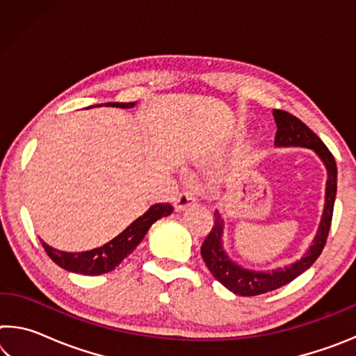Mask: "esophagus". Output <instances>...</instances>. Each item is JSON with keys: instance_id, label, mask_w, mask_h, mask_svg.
<instances>
[{"instance_id": "1", "label": "esophagus", "mask_w": 356, "mask_h": 356, "mask_svg": "<svg viewBox=\"0 0 356 356\" xmlns=\"http://www.w3.org/2000/svg\"><path fill=\"white\" fill-rule=\"evenodd\" d=\"M195 201H196L195 191H193L191 188H185L176 196V201H174V207H176L177 210H182L185 207L191 206V204Z\"/></svg>"}]
</instances>
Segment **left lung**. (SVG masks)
<instances>
[{"mask_svg": "<svg viewBox=\"0 0 356 356\" xmlns=\"http://www.w3.org/2000/svg\"><path fill=\"white\" fill-rule=\"evenodd\" d=\"M275 122H276V146H301L312 149L321 156L322 161L327 166L328 180H327V195H325V209L323 216L318 226L317 236L314 238L308 252L292 265L284 268H278L275 272H251L238 267L231 259L226 256V252L221 248V234H222V220L218 212L213 213V226L210 229L209 236L204 238L201 246V256L206 262L210 273L215 276L216 281H220L222 286L236 295L242 297H254V295L272 292L275 289H280L287 282L293 281L297 276L306 272L312 264L321 256L327 237L330 232L331 220H333V207L336 200L337 188V168L333 154L325 146L323 141L314 131L301 122L298 118L292 116L291 113L282 110H273Z\"/></svg>", "mask_w": 356, "mask_h": 356, "instance_id": "8db88e82", "label": "left lung"}]
</instances>
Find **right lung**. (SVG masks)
Returning <instances> with one entry per match:
<instances>
[{"label": "right lung", "mask_w": 356, "mask_h": 356, "mask_svg": "<svg viewBox=\"0 0 356 356\" xmlns=\"http://www.w3.org/2000/svg\"><path fill=\"white\" fill-rule=\"evenodd\" d=\"M108 106H118V108H131L135 106L134 102L129 104H106ZM172 206L170 202H161L154 204L146 213L140 218H136L131 225L119 234L118 237H114L111 242L105 243L100 248H94L91 251H81V252H65L51 248L50 245L42 242L45 252L53 262L58 264L59 267L67 270L72 273H80L88 276L95 275H104L111 272L118 267V265L127 257L130 252L140 245L141 240L146 236L149 227L154 225L156 220H160L161 216H168L172 213Z\"/></svg>", "instance_id": "add662e5"}]
</instances>
